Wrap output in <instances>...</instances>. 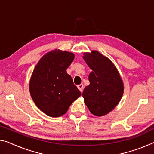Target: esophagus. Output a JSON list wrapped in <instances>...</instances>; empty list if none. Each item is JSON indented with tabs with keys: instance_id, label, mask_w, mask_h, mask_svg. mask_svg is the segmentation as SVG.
<instances>
[{
	"instance_id": "obj_1",
	"label": "esophagus",
	"mask_w": 154,
	"mask_h": 154,
	"mask_svg": "<svg viewBox=\"0 0 154 154\" xmlns=\"http://www.w3.org/2000/svg\"><path fill=\"white\" fill-rule=\"evenodd\" d=\"M77 88H79V90H80V91L82 92V91H83V90H84V84H81L78 85V86H77Z\"/></svg>"
}]
</instances>
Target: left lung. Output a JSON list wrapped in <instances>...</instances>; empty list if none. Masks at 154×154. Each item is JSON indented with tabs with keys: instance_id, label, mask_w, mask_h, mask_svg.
I'll list each match as a JSON object with an SVG mask.
<instances>
[{
	"instance_id": "8db88e82",
	"label": "left lung",
	"mask_w": 154,
	"mask_h": 154,
	"mask_svg": "<svg viewBox=\"0 0 154 154\" xmlns=\"http://www.w3.org/2000/svg\"><path fill=\"white\" fill-rule=\"evenodd\" d=\"M83 58L92 70L88 76L90 84L82 94L84 103L94 115H106L120 101L123 81L113 63L98 51L84 53Z\"/></svg>"
}]
</instances>
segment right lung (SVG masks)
<instances>
[{"label":"right lung","mask_w":154,"mask_h":154,"mask_svg":"<svg viewBox=\"0 0 154 154\" xmlns=\"http://www.w3.org/2000/svg\"><path fill=\"white\" fill-rule=\"evenodd\" d=\"M74 57L72 53L52 51L44 55L34 68L29 84L31 96L38 108L48 116L63 115L81 96L66 72Z\"/></svg>","instance_id":"add662e5"}]
</instances>
